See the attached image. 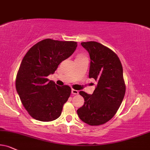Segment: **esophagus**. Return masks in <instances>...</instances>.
Instances as JSON below:
<instances>
[{
    "mask_svg": "<svg viewBox=\"0 0 150 150\" xmlns=\"http://www.w3.org/2000/svg\"><path fill=\"white\" fill-rule=\"evenodd\" d=\"M71 94H72V95H79V91H78V90H76L72 89L71 90Z\"/></svg>",
    "mask_w": 150,
    "mask_h": 150,
    "instance_id": "obj_1",
    "label": "esophagus"
}]
</instances>
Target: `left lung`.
<instances>
[{
  "label": "left lung",
  "mask_w": 150,
  "mask_h": 150,
  "mask_svg": "<svg viewBox=\"0 0 150 150\" xmlns=\"http://www.w3.org/2000/svg\"><path fill=\"white\" fill-rule=\"evenodd\" d=\"M90 58L89 78L97 81L92 95L83 91L84 104L77 114L85 123L98 126L109 121L117 112L126 91L123 69L119 58L111 49L97 42H81Z\"/></svg>",
  "instance_id": "left-lung-1"
}]
</instances>
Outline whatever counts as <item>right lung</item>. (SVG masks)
<instances>
[{"label":"right lung","mask_w":150,"mask_h":150,"mask_svg":"<svg viewBox=\"0 0 150 150\" xmlns=\"http://www.w3.org/2000/svg\"><path fill=\"white\" fill-rule=\"evenodd\" d=\"M77 42L45 39L28 50L20 64L16 89L22 104L31 117L50 122L60 116L71 94L68 86H58L47 76L76 49Z\"/></svg>","instance_id":"right-lung-1"}]
</instances>
